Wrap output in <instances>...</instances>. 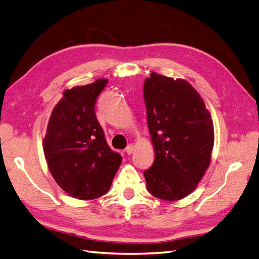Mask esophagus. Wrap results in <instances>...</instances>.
<instances>
[{"label": "esophagus", "mask_w": 259, "mask_h": 259, "mask_svg": "<svg viewBox=\"0 0 259 259\" xmlns=\"http://www.w3.org/2000/svg\"><path fill=\"white\" fill-rule=\"evenodd\" d=\"M133 151H134V146H133V144H130V145H127V147H126V149H125V152L127 153L128 155H131L132 153H133Z\"/></svg>", "instance_id": "obj_1"}]
</instances>
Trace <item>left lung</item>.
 I'll list each match as a JSON object with an SVG mask.
<instances>
[{
	"mask_svg": "<svg viewBox=\"0 0 259 259\" xmlns=\"http://www.w3.org/2000/svg\"><path fill=\"white\" fill-rule=\"evenodd\" d=\"M144 102L155 159L144 171L149 192L165 201L186 198L209 167L214 133L201 96L187 80L152 72Z\"/></svg>",
	"mask_w": 259,
	"mask_h": 259,
	"instance_id": "8db88e82",
	"label": "left lung"
}]
</instances>
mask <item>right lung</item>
I'll return each instance as SVG.
<instances>
[{
  "instance_id": "1",
  "label": "right lung",
  "mask_w": 259,
  "mask_h": 259,
  "mask_svg": "<svg viewBox=\"0 0 259 259\" xmlns=\"http://www.w3.org/2000/svg\"><path fill=\"white\" fill-rule=\"evenodd\" d=\"M108 79L63 92L52 110L44 139L49 170L59 187L80 200L102 197L112 186L122 156L112 151L95 114Z\"/></svg>"
}]
</instances>
